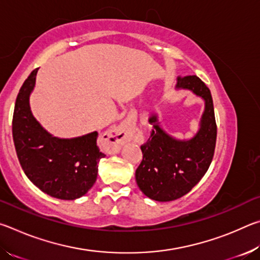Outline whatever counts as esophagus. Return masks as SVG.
Listing matches in <instances>:
<instances>
[{
	"label": "esophagus",
	"mask_w": 260,
	"mask_h": 260,
	"mask_svg": "<svg viewBox=\"0 0 260 260\" xmlns=\"http://www.w3.org/2000/svg\"><path fill=\"white\" fill-rule=\"evenodd\" d=\"M135 132V120L134 118H127L108 133L109 146L112 152H118L120 150V147L125 144L127 141H129L132 135Z\"/></svg>",
	"instance_id": "34e87169"
}]
</instances>
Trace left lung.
Here are the masks:
<instances>
[{"instance_id": "left-lung-1", "label": "left lung", "mask_w": 260, "mask_h": 260, "mask_svg": "<svg viewBox=\"0 0 260 260\" xmlns=\"http://www.w3.org/2000/svg\"><path fill=\"white\" fill-rule=\"evenodd\" d=\"M175 89H186L204 101L200 128L190 139L179 140L161 128L152 113L150 139L141 150L143 159L135 172L139 188L149 199L170 202L186 195L200 182L212 161L217 125L213 101L205 83L196 76L178 78Z\"/></svg>"}]
</instances>
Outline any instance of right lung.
Masks as SVG:
<instances>
[{"mask_svg": "<svg viewBox=\"0 0 260 260\" xmlns=\"http://www.w3.org/2000/svg\"><path fill=\"white\" fill-rule=\"evenodd\" d=\"M39 69L30 72L17 96L12 136L21 169L43 192L73 201L86 195L98 179L99 161L105 157L96 144L98 132L72 139L51 135L35 119L29 96Z\"/></svg>", "mask_w": 260, "mask_h": 260, "instance_id": "right-lung-1", "label": "right lung"}]
</instances>
